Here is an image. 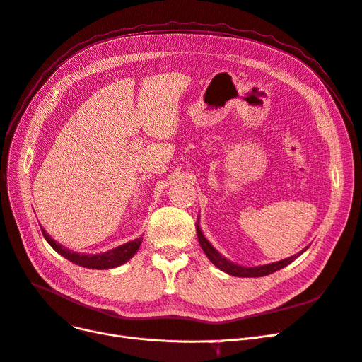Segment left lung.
<instances>
[{"label": "left lung", "mask_w": 362, "mask_h": 362, "mask_svg": "<svg viewBox=\"0 0 362 362\" xmlns=\"http://www.w3.org/2000/svg\"><path fill=\"white\" fill-rule=\"evenodd\" d=\"M197 235H198V241H199V245L201 248L204 250V253L207 255V257L210 259V262L213 264H216L217 268L220 271H223L229 275H233V276H243V278H255V276H264V275H269V274H274L279 269L284 268V266L290 264L297 256H300L305 250L298 251L297 255L288 257V259H284V260H279V262H275V263H269V264H262V266H255V268H245V266H240L237 263L233 262H229L226 257H223L222 255L218 253V251L207 241V238L204 237L198 223H197Z\"/></svg>", "instance_id": "8db88e82"}]
</instances>
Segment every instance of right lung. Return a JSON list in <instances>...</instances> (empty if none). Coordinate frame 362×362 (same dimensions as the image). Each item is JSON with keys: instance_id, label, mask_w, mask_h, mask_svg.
Masks as SVG:
<instances>
[{"instance_id": "1", "label": "right lung", "mask_w": 362, "mask_h": 362, "mask_svg": "<svg viewBox=\"0 0 362 362\" xmlns=\"http://www.w3.org/2000/svg\"><path fill=\"white\" fill-rule=\"evenodd\" d=\"M41 232L44 235L45 241L49 243L59 255L66 257L72 263L84 266V268H88V269L117 268V266L130 260L137 253L140 244H142V238H137L130 243H125L117 248L109 250V251H106V253H102V255H84V253H76V251H71V250L65 248L64 245H60L50 237L49 233L44 230V228H41Z\"/></svg>"}]
</instances>
